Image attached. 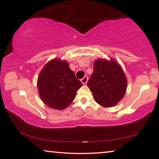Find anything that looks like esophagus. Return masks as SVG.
<instances>
[{"label":"esophagus","instance_id":"esophagus-1","mask_svg":"<svg viewBox=\"0 0 159 159\" xmlns=\"http://www.w3.org/2000/svg\"><path fill=\"white\" fill-rule=\"evenodd\" d=\"M88 78L87 76H84L81 80H80V81H81V83L83 85H85L88 82Z\"/></svg>","mask_w":159,"mask_h":159}]
</instances>
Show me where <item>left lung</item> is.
<instances>
[{
	"label": "left lung",
	"instance_id": "left-lung-1",
	"mask_svg": "<svg viewBox=\"0 0 159 159\" xmlns=\"http://www.w3.org/2000/svg\"><path fill=\"white\" fill-rule=\"evenodd\" d=\"M88 86L99 105L111 107L124 96L127 80L116 61L98 59L94 62L93 72L88 80Z\"/></svg>",
	"mask_w": 159,
	"mask_h": 159
}]
</instances>
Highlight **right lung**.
Here are the masks:
<instances>
[{"mask_svg":"<svg viewBox=\"0 0 159 159\" xmlns=\"http://www.w3.org/2000/svg\"><path fill=\"white\" fill-rule=\"evenodd\" d=\"M83 85L69 68V63L58 59L48 62L38 77L40 98L50 108H66L75 98Z\"/></svg>","mask_w":159,"mask_h":159,"instance_id":"add662e5","label":"right lung"}]
</instances>
